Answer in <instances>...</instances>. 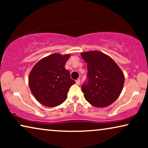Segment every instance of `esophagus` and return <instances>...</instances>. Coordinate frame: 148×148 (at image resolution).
I'll return each instance as SVG.
<instances>
[{
    "label": "esophagus",
    "mask_w": 148,
    "mask_h": 148,
    "mask_svg": "<svg viewBox=\"0 0 148 148\" xmlns=\"http://www.w3.org/2000/svg\"><path fill=\"white\" fill-rule=\"evenodd\" d=\"M76 84L78 85V86L80 84V79H78L76 80Z\"/></svg>",
    "instance_id": "esophagus-1"
}]
</instances>
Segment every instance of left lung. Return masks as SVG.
<instances>
[{
	"mask_svg": "<svg viewBox=\"0 0 148 148\" xmlns=\"http://www.w3.org/2000/svg\"><path fill=\"white\" fill-rule=\"evenodd\" d=\"M81 56L88 63V83L82 86L85 98L97 108L110 106L123 90L122 70L110 56L98 50L83 52Z\"/></svg>",
	"mask_w": 148,
	"mask_h": 148,
	"instance_id": "obj_1",
	"label": "left lung"
}]
</instances>
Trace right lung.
Instances as JSON below:
<instances>
[{"label": "right lung", "instance_id": "1", "mask_svg": "<svg viewBox=\"0 0 148 148\" xmlns=\"http://www.w3.org/2000/svg\"><path fill=\"white\" fill-rule=\"evenodd\" d=\"M70 54L54 53L40 60L30 72V90L40 104L48 107L61 104L67 98L69 88L75 84L64 68Z\"/></svg>", "mask_w": 148, "mask_h": 148}]
</instances>
